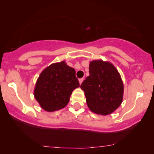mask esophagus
Listing matches in <instances>:
<instances>
[{
    "label": "esophagus",
    "instance_id": "obj_1",
    "mask_svg": "<svg viewBox=\"0 0 154 154\" xmlns=\"http://www.w3.org/2000/svg\"><path fill=\"white\" fill-rule=\"evenodd\" d=\"M83 81V79H79V83H80V84H81L82 83V82Z\"/></svg>",
    "mask_w": 154,
    "mask_h": 154
}]
</instances>
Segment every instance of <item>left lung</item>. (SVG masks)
Instances as JSON below:
<instances>
[{
    "label": "left lung",
    "mask_w": 154,
    "mask_h": 154,
    "mask_svg": "<svg viewBox=\"0 0 154 154\" xmlns=\"http://www.w3.org/2000/svg\"><path fill=\"white\" fill-rule=\"evenodd\" d=\"M89 73L81 85L88 107L97 114H111L123 101V83L119 71L110 62L94 60Z\"/></svg>",
    "instance_id": "obj_1"
}]
</instances>
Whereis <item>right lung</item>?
<instances>
[{
	"label": "right lung",
	"instance_id": "obj_1",
	"mask_svg": "<svg viewBox=\"0 0 154 154\" xmlns=\"http://www.w3.org/2000/svg\"><path fill=\"white\" fill-rule=\"evenodd\" d=\"M79 86L75 69L62 61L42 71L35 83L34 97L42 109L52 112L66 106L73 90Z\"/></svg>",
	"mask_w": 154,
	"mask_h": 154
}]
</instances>
